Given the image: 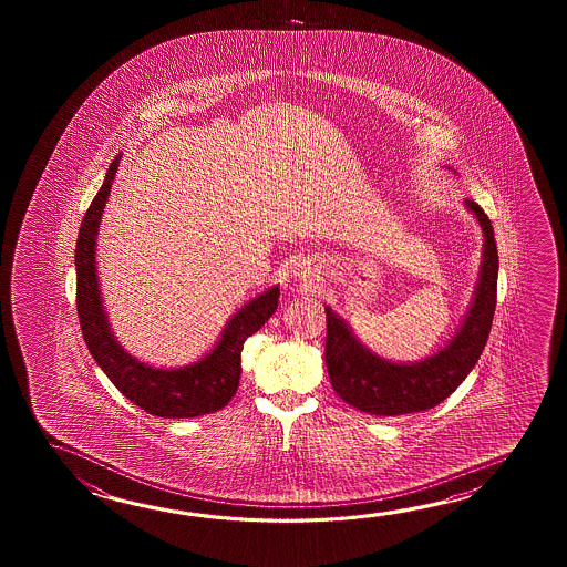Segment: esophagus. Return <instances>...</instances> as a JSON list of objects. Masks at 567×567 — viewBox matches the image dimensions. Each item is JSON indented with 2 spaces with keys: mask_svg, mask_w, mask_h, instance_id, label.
I'll list each match as a JSON object with an SVG mask.
<instances>
[{
  "mask_svg": "<svg viewBox=\"0 0 567 567\" xmlns=\"http://www.w3.org/2000/svg\"><path fill=\"white\" fill-rule=\"evenodd\" d=\"M293 276L300 279L303 286H312V274H310V267H296V271H293Z\"/></svg>",
  "mask_w": 567,
  "mask_h": 567,
  "instance_id": "esophagus-1",
  "label": "esophagus"
}]
</instances>
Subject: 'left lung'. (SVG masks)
<instances>
[{
	"label": "left lung",
	"mask_w": 567,
	"mask_h": 567,
	"mask_svg": "<svg viewBox=\"0 0 567 567\" xmlns=\"http://www.w3.org/2000/svg\"><path fill=\"white\" fill-rule=\"evenodd\" d=\"M464 206L481 225L484 237L481 271L456 334L432 357L415 362L386 361L362 344L342 316L330 306L324 308L330 383L338 398L362 413L395 417L432 410L458 389L481 359L496 308L498 254L493 225L484 210L472 200H464Z\"/></svg>",
	"instance_id": "1"
}]
</instances>
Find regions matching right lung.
Returning a JSON list of instances; mask_svg holds the SVG:
<instances>
[{"label":"right lung","instance_id":"add662e5","mask_svg":"<svg viewBox=\"0 0 567 567\" xmlns=\"http://www.w3.org/2000/svg\"><path fill=\"white\" fill-rule=\"evenodd\" d=\"M121 156L123 154H117L111 162L103 186L81 223L74 249L76 312L86 347L111 383L145 413L166 420L215 413L223 410L237 393L243 344L278 310L279 286H271L257 293L254 300L243 303L230 316L215 347L196 362L176 369H162L130 354L121 347L109 324L96 274V235Z\"/></svg>","mask_w":567,"mask_h":567}]
</instances>
